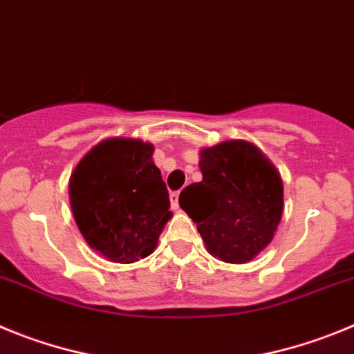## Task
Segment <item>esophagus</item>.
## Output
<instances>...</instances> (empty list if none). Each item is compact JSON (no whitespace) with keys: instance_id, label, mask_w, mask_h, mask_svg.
<instances>
[{"instance_id":"1","label":"esophagus","mask_w":354,"mask_h":354,"mask_svg":"<svg viewBox=\"0 0 354 354\" xmlns=\"http://www.w3.org/2000/svg\"><path fill=\"white\" fill-rule=\"evenodd\" d=\"M171 206H173L174 209H178L180 208V190H174V192H171Z\"/></svg>"}]
</instances>
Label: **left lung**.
<instances>
[{"label": "left lung", "mask_w": 354, "mask_h": 354, "mask_svg": "<svg viewBox=\"0 0 354 354\" xmlns=\"http://www.w3.org/2000/svg\"><path fill=\"white\" fill-rule=\"evenodd\" d=\"M203 181L185 187L180 206L197 224L209 252L247 263L272 241L282 216V180L259 149L225 141L201 151Z\"/></svg>", "instance_id": "obj_1"}]
</instances>
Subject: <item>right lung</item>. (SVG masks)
Segmentation results:
<instances>
[{
  "label": "right lung",
  "mask_w": 354,
  "mask_h": 354,
  "mask_svg": "<svg viewBox=\"0 0 354 354\" xmlns=\"http://www.w3.org/2000/svg\"><path fill=\"white\" fill-rule=\"evenodd\" d=\"M153 146L138 139H107L86 155L70 178V205L93 250L114 263L149 256L169 212V192Z\"/></svg>",
  "instance_id": "obj_1"
}]
</instances>
